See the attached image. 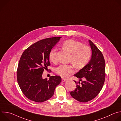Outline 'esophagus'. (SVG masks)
<instances>
[{
  "mask_svg": "<svg viewBox=\"0 0 121 121\" xmlns=\"http://www.w3.org/2000/svg\"><path fill=\"white\" fill-rule=\"evenodd\" d=\"M67 81L66 79H65V78H62V82H65V81Z\"/></svg>",
  "mask_w": 121,
  "mask_h": 121,
  "instance_id": "obj_1",
  "label": "esophagus"
}]
</instances>
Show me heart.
<instances>
[{
	"label": "heart",
	"instance_id": "1",
	"mask_svg": "<svg viewBox=\"0 0 121 121\" xmlns=\"http://www.w3.org/2000/svg\"><path fill=\"white\" fill-rule=\"evenodd\" d=\"M62 46L71 54L69 62L77 68H83L89 62L91 51L89 46L83 45L81 43L72 39L64 41ZM56 49H52L49 54V59L53 63L56 61ZM73 68L74 66L71 65H61L56 68V72L62 77L66 78L74 73Z\"/></svg>",
	"mask_w": 121,
	"mask_h": 121
}]
</instances>
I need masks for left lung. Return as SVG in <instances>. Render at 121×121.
I'll return each mask as SVG.
<instances>
[{"label":"left lung","instance_id":"8db88e82","mask_svg":"<svg viewBox=\"0 0 121 121\" xmlns=\"http://www.w3.org/2000/svg\"><path fill=\"white\" fill-rule=\"evenodd\" d=\"M89 41L92 50L91 58L88 64L74 75L81 82L74 80L77 88L70 92L74 99L82 102L95 98L101 90L105 79L104 57L98 47L91 40Z\"/></svg>","mask_w":121,"mask_h":121}]
</instances>
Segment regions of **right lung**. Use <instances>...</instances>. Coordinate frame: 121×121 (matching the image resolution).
Returning a JSON list of instances; mask_svg holds the SVG:
<instances>
[{"mask_svg":"<svg viewBox=\"0 0 121 121\" xmlns=\"http://www.w3.org/2000/svg\"><path fill=\"white\" fill-rule=\"evenodd\" d=\"M61 37L44 39L27 48L20 59L17 71V81L24 95L37 102L45 101L52 97L61 81L58 76L43 78L44 69L50 65L49 54Z\"/></svg>","mask_w":121,"mask_h":121,"instance_id":"1","label":"right lung"}]
</instances>
